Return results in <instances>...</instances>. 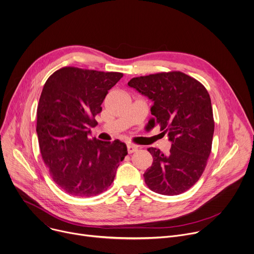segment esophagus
Wrapping results in <instances>:
<instances>
[{
	"instance_id": "esophagus-1",
	"label": "esophagus",
	"mask_w": 254,
	"mask_h": 254,
	"mask_svg": "<svg viewBox=\"0 0 254 254\" xmlns=\"http://www.w3.org/2000/svg\"><path fill=\"white\" fill-rule=\"evenodd\" d=\"M127 152L128 153H132V152H135L137 150V146H135V145H133L131 143H127Z\"/></svg>"
}]
</instances>
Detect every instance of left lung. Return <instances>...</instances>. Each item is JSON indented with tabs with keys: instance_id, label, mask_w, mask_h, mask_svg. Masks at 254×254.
<instances>
[{
	"instance_id": "left-lung-1",
	"label": "left lung",
	"mask_w": 254,
	"mask_h": 254,
	"mask_svg": "<svg viewBox=\"0 0 254 254\" xmlns=\"http://www.w3.org/2000/svg\"><path fill=\"white\" fill-rule=\"evenodd\" d=\"M130 88L153 103L148 124L167 132V154L149 147L152 164L144 173L146 186L163 195H178L201 177L211 151L214 121L210 97L195 78L182 72H158L131 78Z\"/></svg>"
}]
</instances>
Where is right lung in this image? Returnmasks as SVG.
Returning a JSON list of instances; mask_svg holds the SVG:
<instances>
[{"label": "right lung", "mask_w": 254, "mask_h": 254, "mask_svg": "<svg viewBox=\"0 0 254 254\" xmlns=\"http://www.w3.org/2000/svg\"><path fill=\"white\" fill-rule=\"evenodd\" d=\"M122 72L64 66L46 81L37 110V134L53 181L66 193L91 197L113 184L126 143L89 138L95 117Z\"/></svg>", "instance_id": "add662e5"}]
</instances>
